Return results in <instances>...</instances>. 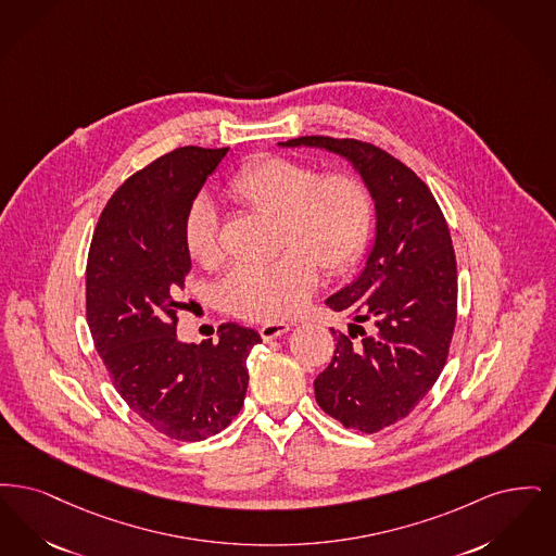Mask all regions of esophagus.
I'll return each mask as SVG.
<instances>
[{
    "mask_svg": "<svg viewBox=\"0 0 556 556\" xmlns=\"http://www.w3.org/2000/svg\"><path fill=\"white\" fill-rule=\"evenodd\" d=\"M289 330L290 326L289 324H285V321H267L264 326H260V334H262V339L264 340L278 339V337L287 334Z\"/></svg>",
    "mask_w": 556,
    "mask_h": 556,
    "instance_id": "1",
    "label": "esophagus"
}]
</instances>
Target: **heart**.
Wrapping results in <instances>:
<instances>
[{
    "label": "heart",
    "instance_id": "obj_1",
    "mask_svg": "<svg viewBox=\"0 0 556 556\" xmlns=\"http://www.w3.org/2000/svg\"><path fill=\"white\" fill-rule=\"evenodd\" d=\"M244 207L276 217V260L237 266L222 285L230 314L278 321L299 314L317 287V266L342 274L362 260L376 222V201L362 176L285 157H262L226 182ZM185 244L201 266L222 260L219 217L210 199H194L185 216Z\"/></svg>",
    "mask_w": 556,
    "mask_h": 556
}]
</instances>
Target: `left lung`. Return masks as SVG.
<instances>
[{
    "instance_id": "8db88e82",
    "label": "left lung",
    "mask_w": 556,
    "mask_h": 556,
    "mask_svg": "<svg viewBox=\"0 0 556 556\" xmlns=\"http://www.w3.org/2000/svg\"><path fill=\"white\" fill-rule=\"evenodd\" d=\"M282 146L324 147L346 157L376 201V241L365 269L326 301L355 324L349 334L332 330L334 357L314 382L315 401L330 417L374 434L407 417L444 369L457 324L451 232L428 185L384 149L332 137Z\"/></svg>"
}]
</instances>
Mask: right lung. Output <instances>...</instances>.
<instances>
[{
	"label": "right lung",
	"instance_id": "right-lung-1",
	"mask_svg": "<svg viewBox=\"0 0 556 556\" xmlns=\"http://www.w3.org/2000/svg\"><path fill=\"white\" fill-rule=\"evenodd\" d=\"M228 147H180L128 176L97 222L87 260V321L124 403L155 432L197 442L222 432L249 384L262 339L222 324L219 339L176 337L191 255L185 216Z\"/></svg>",
	"mask_w": 556,
	"mask_h": 556
}]
</instances>
